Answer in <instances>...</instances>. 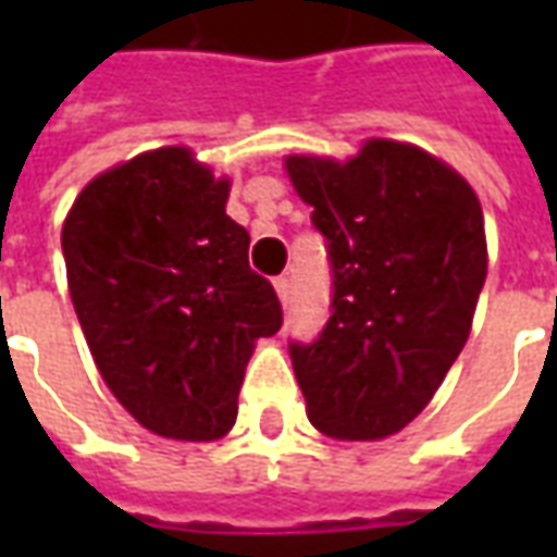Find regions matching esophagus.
Listing matches in <instances>:
<instances>
[{"label":"esophagus","instance_id":"1","mask_svg":"<svg viewBox=\"0 0 557 557\" xmlns=\"http://www.w3.org/2000/svg\"><path fill=\"white\" fill-rule=\"evenodd\" d=\"M274 289H277L280 301H283V304H289V295H292V283H289V277H277V280H274Z\"/></svg>","mask_w":557,"mask_h":557}]
</instances>
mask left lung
<instances>
[{"mask_svg":"<svg viewBox=\"0 0 557 557\" xmlns=\"http://www.w3.org/2000/svg\"><path fill=\"white\" fill-rule=\"evenodd\" d=\"M331 265V315L292 339L315 430L370 442L414 420L454 367L486 280L474 190L442 160L370 139L346 163L289 158Z\"/></svg>","mask_w":557,"mask_h":557,"instance_id":"left-lung-1","label":"left lung"}]
</instances>
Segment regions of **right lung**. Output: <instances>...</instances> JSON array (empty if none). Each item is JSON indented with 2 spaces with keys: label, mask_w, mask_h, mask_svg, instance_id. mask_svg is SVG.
I'll return each instance as SVG.
<instances>
[{
  "label": "right lung",
  "mask_w": 557,
  "mask_h": 557,
  "mask_svg": "<svg viewBox=\"0 0 557 557\" xmlns=\"http://www.w3.org/2000/svg\"><path fill=\"white\" fill-rule=\"evenodd\" d=\"M226 196L187 148H158L98 175L62 230L67 289L103 382L146 430L182 442L232 430L253 343L283 325Z\"/></svg>",
  "instance_id": "add662e5"
}]
</instances>
